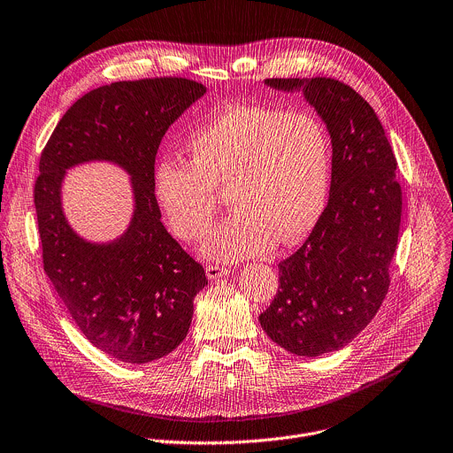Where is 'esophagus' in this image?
Segmentation results:
<instances>
[{
	"label": "esophagus",
	"mask_w": 453,
	"mask_h": 453,
	"mask_svg": "<svg viewBox=\"0 0 453 453\" xmlns=\"http://www.w3.org/2000/svg\"><path fill=\"white\" fill-rule=\"evenodd\" d=\"M229 273V268L224 265H206V275L208 279H219Z\"/></svg>",
	"instance_id": "esophagus-1"
}]
</instances>
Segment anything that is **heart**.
Here are the masks:
<instances>
[{
    "label": "heart",
    "mask_w": 453,
    "mask_h": 453,
    "mask_svg": "<svg viewBox=\"0 0 453 453\" xmlns=\"http://www.w3.org/2000/svg\"><path fill=\"white\" fill-rule=\"evenodd\" d=\"M188 164L167 160L153 181L171 231L199 242L219 192L234 211L208 236L204 252L234 261L303 240L317 224L331 183V136L310 110L229 106L187 140Z\"/></svg>",
    "instance_id": "heart-1"
}]
</instances>
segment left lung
Returning <instances> with one entry per match:
<instances>
[{
    "mask_svg": "<svg viewBox=\"0 0 453 453\" xmlns=\"http://www.w3.org/2000/svg\"><path fill=\"white\" fill-rule=\"evenodd\" d=\"M303 87L333 142L331 196L311 234L279 263V289L259 315L284 350L317 357L349 345L377 315L402 219L396 158L370 103L334 78H270Z\"/></svg>",
    "mask_w": 453,
    "mask_h": 453,
    "instance_id": "obj_1",
    "label": "left lung"
}]
</instances>
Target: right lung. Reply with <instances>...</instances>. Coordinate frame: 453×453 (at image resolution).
<instances>
[{"label":"right lung","mask_w":453,"mask_h":453,"mask_svg":"<svg viewBox=\"0 0 453 453\" xmlns=\"http://www.w3.org/2000/svg\"><path fill=\"white\" fill-rule=\"evenodd\" d=\"M176 76L115 81L87 92L60 119L42 149L34 187L44 272L85 338L122 363L143 365L187 336L206 272L165 229L155 199V160L169 126L203 94ZM110 159L134 180L135 215L111 244H90L65 222V168Z\"/></svg>","instance_id":"right-lung-1"}]
</instances>
